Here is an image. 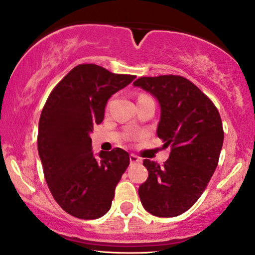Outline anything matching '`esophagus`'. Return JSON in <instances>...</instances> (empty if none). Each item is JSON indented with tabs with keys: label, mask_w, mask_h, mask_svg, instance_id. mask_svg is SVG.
Returning a JSON list of instances; mask_svg holds the SVG:
<instances>
[{
	"label": "esophagus",
	"mask_w": 255,
	"mask_h": 255,
	"mask_svg": "<svg viewBox=\"0 0 255 255\" xmlns=\"http://www.w3.org/2000/svg\"><path fill=\"white\" fill-rule=\"evenodd\" d=\"M129 159H130V164H136V163L142 162V159L140 157H137L136 155H133V154L129 156Z\"/></svg>",
	"instance_id": "1"
}]
</instances>
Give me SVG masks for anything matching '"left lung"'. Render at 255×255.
I'll list each match as a JSON object with an SVG mask.
<instances>
[{
    "mask_svg": "<svg viewBox=\"0 0 255 255\" xmlns=\"http://www.w3.org/2000/svg\"><path fill=\"white\" fill-rule=\"evenodd\" d=\"M134 86L157 99V136L164 142L163 148H171L162 167L144 159L148 178L138 188V196L152 216H179L198 201L218 165L222 119L212 101L181 76L142 77Z\"/></svg>",
    "mask_w": 255,
    "mask_h": 255,
    "instance_id": "left-lung-1",
    "label": "left lung"
}]
</instances>
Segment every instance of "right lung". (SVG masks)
<instances>
[{
    "mask_svg": "<svg viewBox=\"0 0 255 255\" xmlns=\"http://www.w3.org/2000/svg\"><path fill=\"white\" fill-rule=\"evenodd\" d=\"M134 79L81 64L57 84L44 105L37 137L39 158L54 201L71 216L98 219L110 211L129 155L115 148L96 157L90 134L104 120L108 99Z\"/></svg>",
    "mask_w": 255,
    "mask_h": 255,
    "instance_id": "right-lung-1",
    "label": "right lung"
}]
</instances>
